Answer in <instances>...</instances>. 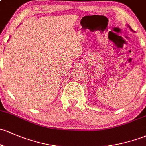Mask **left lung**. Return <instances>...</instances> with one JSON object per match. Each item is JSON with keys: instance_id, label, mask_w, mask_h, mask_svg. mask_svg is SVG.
I'll list each match as a JSON object with an SVG mask.
<instances>
[{"instance_id": "left-lung-1", "label": "left lung", "mask_w": 146, "mask_h": 146, "mask_svg": "<svg viewBox=\"0 0 146 146\" xmlns=\"http://www.w3.org/2000/svg\"><path fill=\"white\" fill-rule=\"evenodd\" d=\"M127 26H128V27H129V28H130V29H131V31H133V30H132V29H131V27H130V26H129V25H127Z\"/></svg>"}]
</instances>
